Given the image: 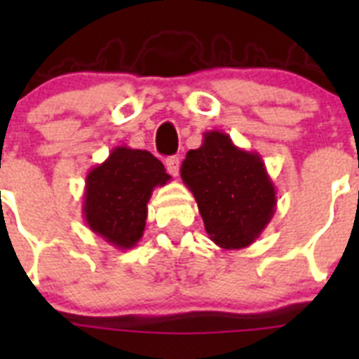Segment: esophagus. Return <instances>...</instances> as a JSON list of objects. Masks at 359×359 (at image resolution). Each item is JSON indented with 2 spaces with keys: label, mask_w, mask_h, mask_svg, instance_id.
<instances>
[{
  "label": "esophagus",
  "mask_w": 359,
  "mask_h": 359,
  "mask_svg": "<svg viewBox=\"0 0 359 359\" xmlns=\"http://www.w3.org/2000/svg\"><path fill=\"white\" fill-rule=\"evenodd\" d=\"M165 167H167V172L170 174V176L176 177L177 174H180V158L177 156H170L165 160Z\"/></svg>",
  "instance_id": "esophagus-1"
}]
</instances>
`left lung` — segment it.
<instances>
[{
    "mask_svg": "<svg viewBox=\"0 0 359 359\" xmlns=\"http://www.w3.org/2000/svg\"><path fill=\"white\" fill-rule=\"evenodd\" d=\"M182 180L194 194L208 237L223 250L255 243L277 208V190L261 154L237 147L217 129L187 152Z\"/></svg>",
    "mask_w": 359,
    "mask_h": 359,
    "instance_id": "obj_1",
    "label": "left lung"
}]
</instances>
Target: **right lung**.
<instances>
[{
  "label": "right lung",
  "instance_id": "right-lung-1",
  "mask_svg": "<svg viewBox=\"0 0 359 359\" xmlns=\"http://www.w3.org/2000/svg\"><path fill=\"white\" fill-rule=\"evenodd\" d=\"M169 182L163 163L149 151L115 147L86 176V224L116 250L135 248L144 236L152 190Z\"/></svg>",
  "mask_w": 359,
  "mask_h": 359
}]
</instances>
